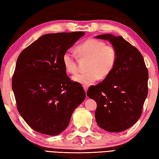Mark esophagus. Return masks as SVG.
Here are the masks:
<instances>
[{
    "mask_svg": "<svg viewBox=\"0 0 159 159\" xmlns=\"http://www.w3.org/2000/svg\"><path fill=\"white\" fill-rule=\"evenodd\" d=\"M83 88H84L85 92H87V89H88V86L87 85H84V86H83Z\"/></svg>",
    "mask_w": 159,
    "mask_h": 159,
    "instance_id": "34e87169",
    "label": "esophagus"
}]
</instances>
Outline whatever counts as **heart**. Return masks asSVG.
Returning <instances> with one entry per match:
<instances>
[{"instance_id": "1", "label": "heart", "mask_w": 159, "mask_h": 159, "mask_svg": "<svg viewBox=\"0 0 159 159\" xmlns=\"http://www.w3.org/2000/svg\"><path fill=\"white\" fill-rule=\"evenodd\" d=\"M76 51L80 58L89 59L84 73H78L72 77L74 82L82 84H90L101 78L107 77L113 70L117 61V51L111 45H106L103 41L89 39L80 44ZM65 69L70 74L77 72L76 58L71 51H67L62 58Z\"/></svg>"}]
</instances>
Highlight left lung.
<instances>
[{
  "label": "left lung",
  "instance_id": "obj_1",
  "mask_svg": "<svg viewBox=\"0 0 159 159\" xmlns=\"http://www.w3.org/2000/svg\"><path fill=\"white\" fill-rule=\"evenodd\" d=\"M110 41L117 51L113 70L102 82L91 86L87 95L97 104V123L111 132H120L137 123L148 93L149 73L141 53L122 36H96Z\"/></svg>",
  "mask_w": 159,
  "mask_h": 159
}]
</instances>
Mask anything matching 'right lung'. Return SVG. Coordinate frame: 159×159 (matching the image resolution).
Listing matches in <instances>:
<instances>
[{
	"label": "right lung",
	"instance_id": "add662e5",
	"mask_svg": "<svg viewBox=\"0 0 159 159\" xmlns=\"http://www.w3.org/2000/svg\"><path fill=\"white\" fill-rule=\"evenodd\" d=\"M85 34L82 32L46 34L21 52L12 88L20 116L31 128L57 135L68 126L86 94L67 76L63 54Z\"/></svg>",
	"mask_w": 159,
	"mask_h": 159
}]
</instances>
